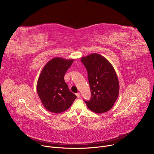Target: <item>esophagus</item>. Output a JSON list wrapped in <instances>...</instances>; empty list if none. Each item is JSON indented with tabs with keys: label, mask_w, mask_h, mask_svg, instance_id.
Instances as JSON below:
<instances>
[{
	"label": "esophagus",
	"mask_w": 154,
	"mask_h": 154,
	"mask_svg": "<svg viewBox=\"0 0 154 154\" xmlns=\"http://www.w3.org/2000/svg\"><path fill=\"white\" fill-rule=\"evenodd\" d=\"M76 94V96H77V97H78V98H79V97H80V93H76L75 94Z\"/></svg>",
	"instance_id": "obj_1"
}]
</instances>
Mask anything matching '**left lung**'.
<instances>
[{"mask_svg":"<svg viewBox=\"0 0 154 154\" xmlns=\"http://www.w3.org/2000/svg\"><path fill=\"white\" fill-rule=\"evenodd\" d=\"M81 61L88 72L91 97L84 100L93 112L103 113L110 109L116 102L119 91L116 73L112 64L97 54L83 57Z\"/></svg>","mask_w":154,"mask_h":154,"instance_id":"left-lung-1","label":"left lung"}]
</instances>
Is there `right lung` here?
<instances>
[{
    "label": "right lung",
    "mask_w": 154,
    "mask_h": 154,
    "mask_svg": "<svg viewBox=\"0 0 154 154\" xmlns=\"http://www.w3.org/2000/svg\"><path fill=\"white\" fill-rule=\"evenodd\" d=\"M74 59L56 57L43 68L38 78L36 89L39 99L48 111L60 113L68 109L77 96L70 91L64 76Z\"/></svg>",
    "instance_id": "1"
}]
</instances>
